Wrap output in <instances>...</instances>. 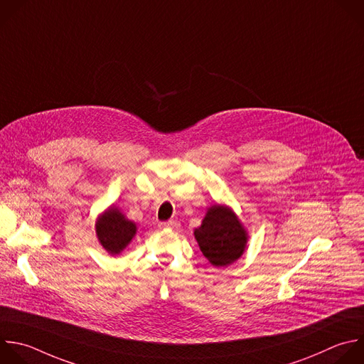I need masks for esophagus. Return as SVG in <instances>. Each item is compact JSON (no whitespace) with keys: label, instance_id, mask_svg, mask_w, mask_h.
Instances as JSON below:
<instances>
[{"label":"esophagus","instance_id":"esophagus-1","mask_svg":"<svg viewBox=\"0 0 364 364\" xmlns=\"http://www.w3.org/2000/svg\"><path fill=\"white\" fill-rule=\"evenodd\" d=\"M163 228H170V230H177L180 227V221L178 220H168L166 223L160 224Z\"/></svg>","mask_w":364,"mask_h":364}]
</instances>
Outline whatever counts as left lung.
<instances>
[{"label":"left lung","instance_id":"obj_1","mask_svg":"<svg viewBox=\"0 0 364 364\" xmlns=\"http://www.w3.org/2000/svg\"><path fill=\"white\" fill-rule=\"evenodd\" d=\"M194 237L204 257L215 267H224L243 256L247 246V231L235 213L221 204H214Z\"/></svg>","mask_w":364,"mask_h":364}]
</instances>
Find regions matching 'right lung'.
I'll list each match as a JSON object with an SVG mask.
<instances>
[{"mask_svg": "<svg viewBox=\"0 0 364 364\" xmlns=\"http://www.w3.org/2000/svg\"><path fill=\"white\" fill-rule=\"evenodd\" d=\"M95 232L100 245L108 255L117 256L123 252L137 232V225L126 218L117 207L105 210L95 223Z\"/></svg>", "mask_w": 364, "mask_h": 364, "instance_id": "obj_1", "label": "right lung"}]
</instances>
